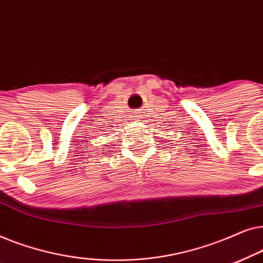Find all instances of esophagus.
<instances>
[{"mask_svg": "<svg viewBox=\"0 0 263 263\" xmlns=\"http://www.w3.org/2000/svg\"><path fill=\"white\" fill-rule=\"evenodd\" d=\"M134 117H140V116H139V114H135V116H134Z\"/></svg>", "mask_w": 263, "mask_h": 263, "instance_id": "34e87169", "label": "esophagus"}]
</instances>
